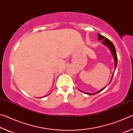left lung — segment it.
Wrapping results in <instances>:
<instances>
[{
  "label": "left lung",
  "instance_id": "left-lung-1",
  "mask_svg": "<svg viewBox=\"0 0 133 133\" xmlns=\"http://www.w3.org/2000/svg\"><path fill=\"white\" fill-rule=\"evenodd\" d=\"M97 35H98V40H100V41H101V40H102L103 44H104V45H105V46H107L108 48H109V49L110 50V51H111V52L112 53V57H113L114 59V65H115V67H114V71H115L116 70V67H117V53H116L115 47H114L113 44H112V43L111 41H110L109 39H108L107 38H106V37H104V36H102V35H100V34H99V33H97ZM113 76H114V73L112 74V75L111 76V80H110V83H111V82L112 78V77H113ZM110 83H109V84H110ZM105 88V87H104V88H103L102 89H101L100 90L97 91V92H96V93H86V92L82 91V90H80V91H81L82 92H83V93H84L85 94H89V95H94V94H97V93H99V92L102 91Z\"/></svg>",
  "mask_w": 133,
  "mask_h": 133
}]
</instances>
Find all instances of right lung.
<instances>
[{"mask_svg":"<svg viewBox=\"0 0 133 133\" xmlns=\"http://www.w3.org/2000/svg\"><path fill=\"white\" fill-rule=\"evenodd\" d=\"M48 95H49V94H48ZM48 95H47V96H48ZM46 96H44V97H46ZM40 98H42V97H40Z\"/></svg>","mask_w":133,"mask_h":133,"instance_id":"add662e5","label":"right lung"}]
</instances>
